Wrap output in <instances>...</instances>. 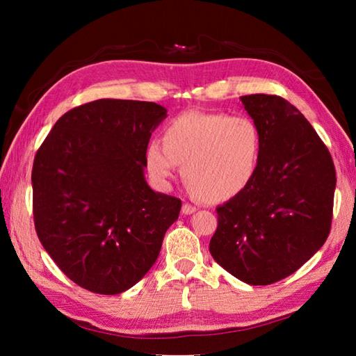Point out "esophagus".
<instances>
[{
	"label": "esophagus",
	"mask_w": 356,
	"mask_h": 356,
	"mask_svg": "<svg viewBox=\"0 0 356 356\" xmlns=\"http://www.w3.org/2000/svg\"><path fill=\"white\" fill-rule=\"evenodd\" d=\"M195 211H197V208H195L194 205H191V203H184V207H182V214H185V216H190V214L195 213Z\"/></svg>",
	"instance_id": "esophagus-1"
}]
</instances>
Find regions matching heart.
I'll return each mask as SVG.
<instances>
[{
  "label": "heart",
  "instance_id": "heart-1",
  "mask_svg": "<svg viewBox=\"0 0 356 356\" xmlns=\"http://www.w3.org/2000/svg\"><path fill=\"white\" fill-rule=\"evenodd\" d=\"M261 153L260 128L248 116L186 111L165 127V142L145 147L147 171L166 184L184 165L188 188L205 202L236 197L251 185Z\"/></svg>",
  "mask_w": 356,
  "mask_h": 356
}]
</instances>
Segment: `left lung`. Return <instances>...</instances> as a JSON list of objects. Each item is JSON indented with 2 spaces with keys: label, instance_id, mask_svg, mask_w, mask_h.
Segmentation results:
<instances>
[{
  "label": "left lung",
  "instance_id": "8db88e82",
  "mask_svg": "<svg viewBox=\"0 0 356 356\" xmlns=\"http://www.w3.org/2000/svg\"><path fill=\"white\" fill-rule=\"evenodd\" d=\"M241 102L261 133L255 177L217 211L213 259L241 282L266 286L293 274L327 240L335 165L314 127L277 95Z\"/></svg>",
  "mask_w": 356,
  "mask_h": 356
}]
</instances>
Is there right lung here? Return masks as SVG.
<instances>
[{
	"label": "right lung",
	"mask_w": 356,
	"mask_h": 356,
	"mask_svg": "<svg viewBox=\"0 0 356 356\" xmlns=\"http://www.w3.org/2000/svg\"><path fill=\"white\" fill-rule=\"evenodd\" d=\"M162 105L99 99L58 119L38 148L33 220L45 251L72 282L116 295L157 260L182 202L151 190L145 147Z\"/></svg>",
	"instance_id": "right-lung-1"
}]
</instances>
